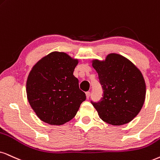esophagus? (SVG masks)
I'll use <instances>...</instances> for the list:
<instances>
[{"label": "esophagus", "mask_w": 160, "mask_h": 160, "mask_svg": "<svg viewBox=\"0 0 160 160\" xmlns=\"http://www.w3.org/2000/svg\"><path fill=\"white\" fill-rule=\"evenodd\" d=\"M86 98H87V99H88V98H90V94H91L90 92H86Z\"/></svg>", "instance_id": "1"}]
</instances>
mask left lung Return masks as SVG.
I'll return each mask as SVG.
<instances>
[{
    "label": "left lung",
    "instance_id": "obj_1",
    "mask_svg": "<svg viewBox=\"0 0 160 160\" xmlns=\"http://www.w3.org/2000/svg\"><path fill=\"white\" fill-rule=\"evenodd\" d=\"M103 90L100 102L92 103L101 120L113 125L131 122L144 104L146 86L142 74L126 58L112 53L105 60H93Z\"/></svg>",
    "mask_w": 160,
    "mask_h": 160
}]
</instances>
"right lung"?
<instances>
[{
  "label": "right lung",
  "mask_w": 160,
  "mask_h": 160,
  "mask_svg": "<svg viewBox=\"0 0 160 160\" xmlns=\"http://www.w3.org/2000/svg\"><path fill=\"white\" fill-rule=\"evenodd\" d=\"M78 63V59L66 53L53 52L32 67L26 81L27 99L44 122L61 125L68 122L86 100L73 74Z\"/></svg>",
  "instance_id": "1"
}]
</instances>
